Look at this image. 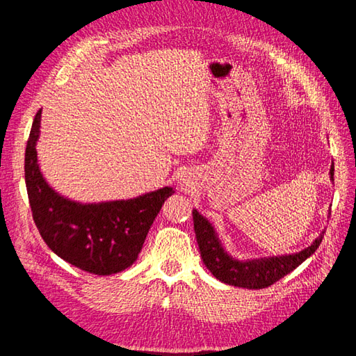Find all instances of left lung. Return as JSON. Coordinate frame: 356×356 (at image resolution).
Listing matches in <instances>:
<instances>
[{"instance_id":"obj_1","label":"left lung","mask_w":356,"mask_h":356,"mask_svg":"<svg viewBox=\"0 0 356 356\" xmlns=\"http://www.w3.org/2000/svg\"><path fill=\"white\" fill-rule=\"evenodd\" d=\"M330 179L334 180V165L330 168ZM193 220L200 257L211 274L217 280H220L222 283L248 287V289H264V287L278 282L280 278H283L295 268H298L306 259H309L316 251V248L320 246L324 237L323 231L311 246L292 255L238 261L225 252L213 225L205 217L200 216L197 209L193 211Z\"/></svg>"}]
</instances>
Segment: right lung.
I'll list each match as a JSON object with an SVG mask.
<instances>
[{
    "mask_svg": "<svg viewBox=\"0 0 356 356\" xmlns=\"http://www.w3.org/2000/svg\"><path fill=\"white\" fill-rule=\"evenodd\" d=\"M40 125L41 110L30 130L24 172L30 208L42 240L58 257L90 274L111 275L131 266L149 226L174 190L165 186L136 199L90 205L65 199L51 190L40 171Z\"/></svg>",
    "mask_w": 356,
    "mask_h": 356,
    "instance_id": "obj_1",
    "label": "right lung"
}]
</instances>
